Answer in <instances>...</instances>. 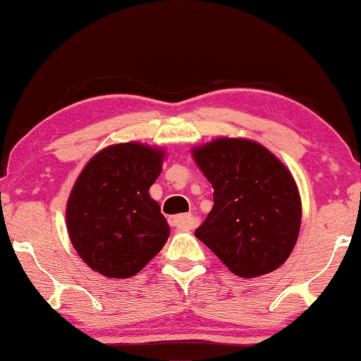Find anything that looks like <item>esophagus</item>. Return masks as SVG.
<instances>
[{
    "mask_svg": "<svg viewBox=\"0 0 361 361\" xmlns=\"http://www.w3.org/2000/svg\"><path fill=\"white\" fill-rule=\"evenodd\" d=\"M169 224L178 231H190L195 227L196 219L191 214H180L169 217Z\"/></svg>",
    "mask_w": 361,
    "mask_h": 361,
    "instance_id": "obj_1",
    "label": "esophagus"
}]
</instances>
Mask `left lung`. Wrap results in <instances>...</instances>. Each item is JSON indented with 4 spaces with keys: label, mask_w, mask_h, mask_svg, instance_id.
I'll return each mask as SVG.
<instances>
[{
    "label": "left lung",
    "mask_w": 361,
    "mask_h": 361,
    "mask_svg": "<svg viewBox=\"0 0 361 361\" xmlns=\"http://www.w3.org/2000/svg\"><path fill=\"white\" fill-rule=\"evenodd\" d=\"M192 157L214 188V206L195 235L237 276L281 267L301 227V197L286 166L257 142L227 137Z\"/></svg>",
    "instance_id": "left-lung-1"
}]
</instances>
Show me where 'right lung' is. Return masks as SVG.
I'll return each mask as SVG.
<instances>
[{
    "instance_id": "right-lung-1",
    "label": "right lung",
    "mask_w": 361,
    "mask_h": 361,
    "mask_svg": "<svg viewBox=\"0 0 361 361\" xmlns=\"http://www.w3.org/2000/svg\"><path fill=\"white\" fill-rule=\"evenodd\" d=\"M164 150L129 142L101 150L81 171L67 204V227L86 265L108 278L139 273L169 240L170 227L149 195Z\"/></svg>"
}]
</instances>
